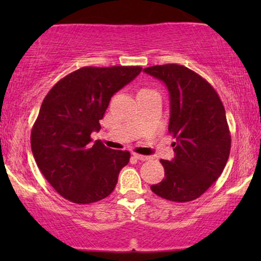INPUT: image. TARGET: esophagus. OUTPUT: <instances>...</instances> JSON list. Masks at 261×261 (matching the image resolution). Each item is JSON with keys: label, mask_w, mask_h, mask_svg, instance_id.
Masks as SVG:
<instances>
[{"label": "esophagus", "mask_w": 261, "mask_h": 261, "mask_svg": "<svg viewBox=\"0 0 261 261\" xmlns=\"http://www.w3.org/2000/svg\"><path fill=\"white\" fill-rule=\"evenodd\" d=\"M134 157L137 158V160H140V161H149V160H151V157H149V155H143V154H139V153H134Z\"/></svg>", "instance_id": "1"}]
</instances>
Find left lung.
Instances as JSON below:
<instances>
[{
	"label": "left lung",
	"instance_id": "8db88e82",
	"mask_svg": "<svg viewBox=\"0 0 261 261\" xmlns=\"http://www.w3.org/2000/svg\"><path fill=\"white\" fill-rule=\"evenodd\" d=\"M143 71L168 88V131L176 140L175 157L161 160L166 178L151 190L169 201H193L217 180L228 161L230 133L224 107L214 87L185 66L157 65Z\"/></svg>",
	"mask_w": 261,
	"mask_h": 261
}]
</instances>
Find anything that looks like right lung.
<instances>
[{
    "instance_id": "right-lung-1",
    "label": "right lung",
    "mask_w": 261,
    "mask_h": 261,
    "mask_svg": "<svg viewBox=\"0 0 261 261\" xmlns=\"http://www.w3.org/2000/svg\"><path fill=\"white\" fill-rule=\"evenodd\" d=\"M140 66H86L68 73L50 89L32 128L31 145L41 174L68 201L97 202L113 193L128 151L92 145L91 134L114 93L130 83Z\"/></svg>"
}]
</instances>
